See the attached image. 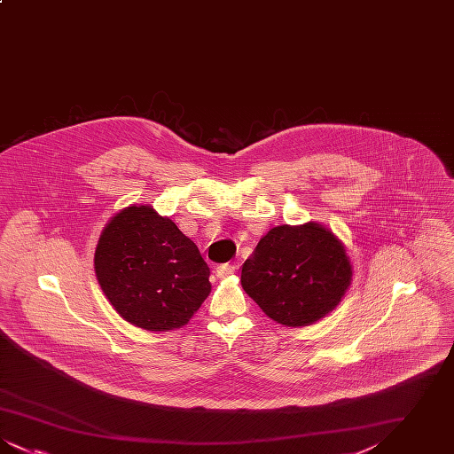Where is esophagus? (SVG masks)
<instances>
[{
    "instance_id": "obj_1",
    "label": "esophagus",
    "mask_w": 454,
    "mask_h": 454,
    "mask_svg": "<svg viewBox=\"0 0 454 454\" xmlns=\"http://www.w3.org/2000/svg\"><path fill=\"white\" fill-rule=\"evenodd\" d=\"M235 270H237V265H233V263H221L216 269V276L219 279H224V278L235 274Z\"/></svg>"
}]
</instances>
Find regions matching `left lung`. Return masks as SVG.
<instances>
[{
  "instance_id": "obj_1",
  "label": "left lung",
  "mask_w": 454,
  "mask_h": 454,
  "mask_svg": "<svg viewBox=\"0 0 454 454\" xmlns=\"http://www.w3.org/2000/svg\"><path fill=\"white\" fill-rule=\"evenodd\" d=\"M352 265L342 241L318 223L282 224L260 238L241 267V286L278 324L306 326L344 298Z\"/></svg>"
}]
</instances>
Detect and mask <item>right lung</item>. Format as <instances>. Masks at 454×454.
<instances>
[{
	"label": "right lung",
	"instance_id": "add662e5",
	"mask_svg": "<svg viewBox=\"0 0 454 454\" xmlns=\"http://www.w3.org/2000/svg\"><path fill=\"white\" fill-rule=\"evenodd\" d=\"M93 262L114 309L150 332L189 324L211 293V272L194 241L152 206H129L112 217Z\"/></svg>",
	"mask_w": 454,
	"mask_h": 454
}]
</instances>
